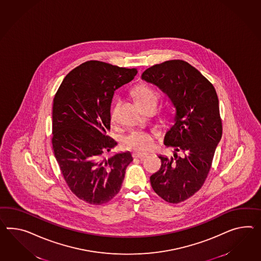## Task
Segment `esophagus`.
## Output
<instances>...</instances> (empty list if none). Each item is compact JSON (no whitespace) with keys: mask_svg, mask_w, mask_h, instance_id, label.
<instances>
[{"mask_svg":"<svg viewBox=\"0 0 261 261\" xmlns=\"http://www.w3.org/2000/svg\"><path fill=\"white\" fill-rule=\"evenodd\" d=\"M147 156H148V154L139 153V152L134 153V158H138L140 160H144L145 158H147Z\"/></svg>","mask_w":261,"mask_h":261,"instance_id":"34e87169","label":"esophagus"}]
</instances>
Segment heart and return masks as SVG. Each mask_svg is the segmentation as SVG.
<instances>
[{
  "mask_svg": "<svg viewBox=\"0 0 261 261\" xmlns=\"http://www.w3.org/2000/svg\"><path fill=\"white\" fill-rule=\"evenodd\" d=\"M133 95L136 100V103L141 108L150 103L157 104L158 94L152 88L147 85H139L135 87L133 91ZM116 119L115 110L112 113V120ZM156 135L152 133L147 132H133L123 139V146L127 149H133L136 151H147L151 149L154 146Z\"/></svg>",
  "mask_w": 261,
  "mask_h": 261,
  "instance_id": "heart-1",
  "label": "heart"
}]
</instances>
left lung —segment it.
<instances>
[{
    "instance_id": "obj_1",
    "label": "left lung",
    "mask_w": 261,
    "mask_h": 261,
    "mask_svg": "<svg viewBox=\"0 0 261 261\" xmlns=\"http://www.w3.org/2000/svg\"><path fill=\"white\" fill-rule=\"evenodd\" d=\"M142 80L167 94L174 124L164 144L170 158L159 155L161 168L150 176L154 191L167 202L186 201L203 185L222 135L219 99L214 86L187 61L168 60L147 69Z\"/></svg>"
}]
</instances>
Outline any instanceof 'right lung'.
I'll return each instance as SVG.
<instances>
[{
    "label": "right lung",
    "mask_w": 261,
    "mask_h": 261,
    "mask_svg": "<svg viewBox=\"0 0 261 261\" xmlns=\"http://www.w3.org/2000/svg\"><path fill=\"white\" fill-rule=\"evenodd\" d=\"M138 73L97 60L73 69L61 82L53 103L54 152L71 191L82 201L99 205L120 190L129 151L111 154L117 143L111 127L114 91Z\"/></svg>",
    "instance_id": "1"
}]
</instances>
